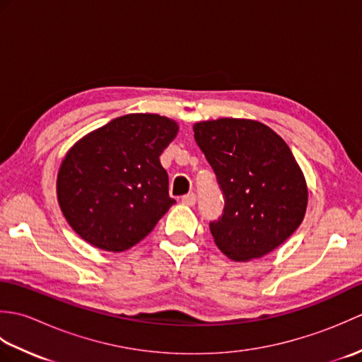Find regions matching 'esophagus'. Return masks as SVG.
<instances>
[{
	"instance_id": "esophagus-1",
	"label": "esophagus",
	"mask_w": 362,
	"mask_h": 362,
	"mask_svg": "<svg viewBox=\"0 0 362 362\" xmlns=\"http://www.w3.org/2000/svg\"><path fill=\"white\" fill-rule=\"evenodd\" d=\"M182 204L193 206L196 204V194L194 193H188L185 196H182Z\"/></svg>"
}]
</instances>
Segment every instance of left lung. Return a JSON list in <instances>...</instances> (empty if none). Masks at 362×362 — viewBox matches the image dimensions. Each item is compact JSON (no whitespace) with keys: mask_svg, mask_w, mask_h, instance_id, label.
I'll return each instance as SVG.
<instances>
[{"mask_svg":"<svg viewBox=\"0 0 362 362\" xmlns=\"http://www.w3.org/2000/svg\"><path fill=\"white\" fill-rule=\"evenodd\" d=\"M194 140L216 174L224 210L210 222L230 259L259 258L302 224L308 189L289 146L258 121L221 118L197 122Z\"/></svg>","mask_w":362,"mask_h":362,"instance_id":"8db88e82","label":"left lung"}]
</instances>
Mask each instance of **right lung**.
<instances>
[{
  "label": "right lung",
  "instance_id": "right-lung-1",
  "mask_svg": "<svg viewBox=\"0 0 362 362\" xmlns=\"http://www.w3.org/2000/svg\"><path fill=\"white\" fill-rule=\"evenodd\" d=\"M177 130L173 119L160 115H124L68 151L57 175V199L82 240L122 252L152 232L175 204L160 156Z\"/></svg>",
  "mask_w": 362,
  "mask_h": 362
}]
</instances>
